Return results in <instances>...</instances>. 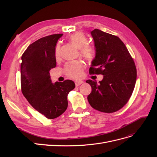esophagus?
Returning a JSON list of instances; mask_svg holds the SVG:
<instances>
[{"label":"esophagus","instance_id":"34e87169","mask_svg":"<svg viewBox=\"0 0 157 157\" xmlns=\"http://www.w3.org/2000/svg\"><path fill=\"white\" fill-rule=\"evenodd\" d=\"M83 84L82 81H75L76 86H80V84Z\"/></svg>","mask_w":157,"mask_h":157}]
</instances>
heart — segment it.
Masks as SVG:
<instances>
[{"label":"heart","mask_w":157,"mask_h":157,"mask_svg":"<svg viewBox=\"0 0 157 157\" xmlns=\"http://www.w3.org/2000/svg\"><path fill=\"white\" fill-rule=\"evenodd\" d=\"M68 40L76 48L80 49V54L87 60H91L94 56V50L90 46L86 45L87 43V39L82 33H75L70 35ZM59 45L58 44L56 48V56L59 54ZM84 69V65L80 61H75L69 62L65 66V73L69 77L75 79L81 78Z\"/></svg>","instance_id":"obj_1"}]
</instances>
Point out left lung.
I'll return each mask as SVG.
<instances>
[{"label": "left lung", "instance_id": "8db88e82", "mask_svg": "<svg viewBox=\"0 0 157 157\" xmlns=\"http://www.w3.org/2000/svg\"><path fill=\"white\" fill-rule=\"evenodd\" d=\"M96 56L90 74L103 75L97 83L86 80L92 87L88 101L94 109L111 113L124 107L134 91L137 71L134 61L123 42L117 36L98 29L91 31Z\"/></svg>", "mask_w": 157, "mask_h": 157}]
</instances>
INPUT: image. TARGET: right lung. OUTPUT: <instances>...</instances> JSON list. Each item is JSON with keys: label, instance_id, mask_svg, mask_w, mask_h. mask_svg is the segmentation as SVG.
Listing matches in <instances>:
<instances>
[{"label": "right lung", "instance_id": "right-lung-1", "mask_svg": "<svg viewBox=\"0 0 157 157\" xmlns=\"http://www.w3.org/2000/svg\"><path fill=\"white\" fill-rule=\"evenodd\" d=\"M63 34H55L30 44L21 56V92L37 111L54 119L68 106L67 95L75 87L72 80L52 82L51 69L56 67V46Z\"/></svg>", "mask_w": 157, "mask_h": 157}]
</instances>
